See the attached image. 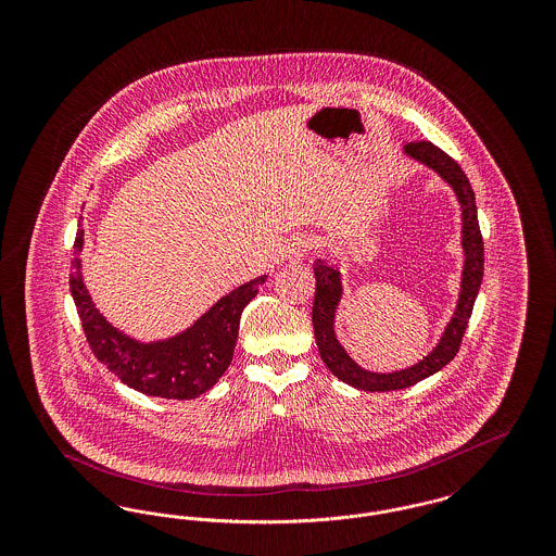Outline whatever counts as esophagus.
<instances>
[{
    "instance_id": "esophagus-1",
    "label": "esophagus",
    "mask_w": 556,
    "mask_h": 556,
    "mask_svg": "<svg viewBox=\"0 0 556 556\" xmlns=\"http://www.w3.org/2000/svg\"><path fill=\"white\" fill-rule=\"evenodd\" d=\"M313 245H315V241L308 238V236H293V238L286 243V248H283L286 258L291 261V263H300V261H304V256L313 250Z\"/></svg>"
}]
</instances>
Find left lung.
<instances>
[{
	"mask_svg": "<svg viewBox=\"0 0 556 556\" xmlns=\"http://www.w3.org/2000/svg\"><path fill=\"white\" fill-rule=\"evenodd\" d=\"M404 154L408 159L421 162L433 173H438L452 187L460 204V220H463L460 245L465 254L463 273H460V291H458L454 315L450 317L440 342L427 356H424V361L406 369L375 372L356 365L336 336V313L344 293L342 273L320 258L315 261L313 270L317 279V291H315V304H313V325H315L318 354L327 365V369L331 370L338 379L363 392L404 390L424 381L425 377L442 370V367H446L460 348L467 323L473 313L479 286L483 279V239L477 223L476 193L471 189L467 175L446 152H442L438 146L429 141H417V143L404 146Z\"/></svg>",
	"mask_w": 556,
	"mask_h": 556,
	"instance_id": "left-lung-1",
	"label": "left lung"
}]
</instances>
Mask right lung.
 Instances as JSON below:
<instances>
[{
	"mask_svg": "<svg viewBox=\"0 0 556 556\" xmlns=\"http://www.w3.org/2000/svg\"><path fill=\"white\" fill-rule=\"evenodd\" d=\"M80 250L83 229L75 239L71 291L85 338L96 358L123 383L148 396L191 400L208 392L231 365L238 342L239 318L248 302L265 283L266 275L223 295L186 331L168 340L143 344L112 327V323H108L106 317L96 308L83 283Z\"/></svg>",
	"mask_w": 556,
	"mask_h": 556,
	"instance_id": "obj_1",
	"label": "right lung"
}]
</instances>
